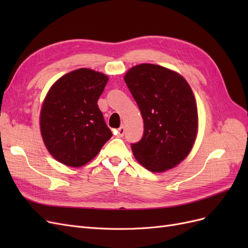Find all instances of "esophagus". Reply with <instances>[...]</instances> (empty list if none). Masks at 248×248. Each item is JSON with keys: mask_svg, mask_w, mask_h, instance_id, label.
I'll use <instances>...</instances> for the list:
<instances>
[{"mask_svg": "<svg viewBox=\"0 0 248 248\" xmlns=\"http://www.w3.org/2000/svg\"><path fill=\"white\" fill-rule=\"evenodd\" d=\"M124 133H125V127H124V126H121V127H120V128H118V130H117V137H118V138H122V137L124 136Z\"/></svg>", "mask_w": 248, "mask_h": 248, "instance_id": "obj_1", "label": "esophagus"}]
</instances>
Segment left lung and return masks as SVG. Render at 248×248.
<instances>
[{"mask_svg":"<svg viewBox=\"0 0 248 248\" xmlns=\"http://www.w3.org/2000/svg\"><path fill=\"white\" fill-rule=\"evenodd\" d=\"M124 80L144 120V134L131 144L137 160L151 171L176 167L189 154L198 131V108L187 81L159 65L140 64Z\"/></svg>","mask_w":248,"mask_h":248,"instance_id":"1","label":"left lung"}]
</instances>
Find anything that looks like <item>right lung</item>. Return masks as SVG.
<instances>
[{
    "instance_id": "1",
    "label": "right lung",
    "mask_w": 248,
    "mask_h": 248,
    "mask_svg": "<svg viewBox=\"0 0 248 248\" xmlns=\"http://www.w3.org/2000/svg\"><path fill=\"white\" fill-rule=\"evenodd\" d=\"M108 80L100 72L80 68L50 88L41 109L40 129L48 152L58 161L84 166L111 138L97 106Z\"/></svg>"
}]
</instances>
